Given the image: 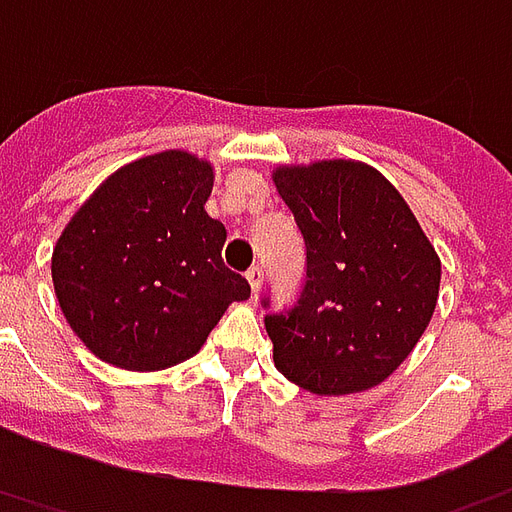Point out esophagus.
<instances>
[{
    "mask_svg": "<svg viewBox=\"0 0 512 512\" xmlns=\"http://www.w3.org/2000/svg\"><path fill=\"white\" fill-rule=\"evenodd\" d=\"M246 279H249V287H252V293H257L260 287H263V268L252 266L246 271Z\"/></svg>",
    "mask_w": 512,
    "mask_h": 512,
    "instance_id": "esophagus-1",
    "label": "esophagus"
}]
</instances>
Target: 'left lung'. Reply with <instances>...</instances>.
Here are the masks:
<instances>
[{
    "mask_svg": "<svg viewBox=\"0 0 512 512\" xmlns=\"http://www.w3.org/2000/svg\"><path fill=\"white\" fill-rule=\"evenodd\" d=\"M276 189L306 246L293 306L260 298L274 363L320 396L380 385L426 331L439 295V257L385 176L333 160L276 170Z\"/></svg>",
    "mask_w": 512,
    "mask_h": 512,
    "instance_id": "8db88e82",
    "label": "left lung"
}]
</instances>
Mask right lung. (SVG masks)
I'll use <instances>...</instances> for the list:
<instances>
[{"label":"right lung","mask_w":512,"mask_h":512,"mask_svg":"<svg viewBox=\"0 0 512 512\" xmlns=\"http://www.w3.org/2000/svg\"><path fill=\"white\" fill-rule=\"evenodd\" d=\"M208 162L165 151L113 173L56 241L51 274L67 323L130 372L187 361L249 282L222 263L227 230L206 214Z\"/></svg>","instance_id":"obj_1"}]
</instances>
